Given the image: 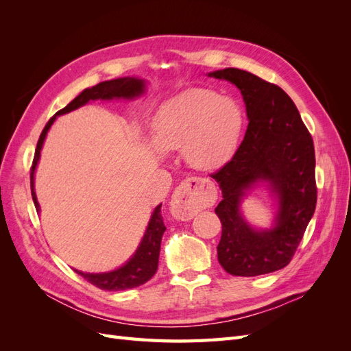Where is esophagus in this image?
Returning <instances> with one entry per match:
<instances>
[{"mask_svg": "<svg viewBox=\"0 0 351 351\" xmlns=\"http://www.w3.org/2000/svg\"><path fill=\"white\" fill-rule=\"evenodd\" d=\"M217 189L205 178L192 177L182 182L171 199V212L178 219H192L197 212L214 205Z\"/></svg>", "mask_w": 351, "mask_h": 351, "instance_id": "esophagus-1", "label": "esophagus"}]
</instances>
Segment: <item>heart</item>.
I'll return each instance as SVG.
<instances>
[{"mask_svg": "<svg viewBox=\"0 0 351 351\" xmlns=\"http://www.w3.org/2000/svg\"><path fill=\"white\" fill-rule=\"evenodd\" d=\"M243 129L244 114L239 102L210 89H189L156 111L151 125L154 154L161 156L183 149L192 167L215 169L236 154Z\"/></svg>", "mask_w": 351, "mask_h": 351, "instance_id": "obj_1", "label": "heart"}]
</instances>
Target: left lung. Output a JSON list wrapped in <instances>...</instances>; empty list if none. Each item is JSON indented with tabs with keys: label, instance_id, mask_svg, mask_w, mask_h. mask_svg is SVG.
<instances>
[{
	"label": "left lung",
	"instance_id": "left-lung-1",
	"mask_svg": "<svg viewBox=\"0 0 351 351\" xmlns=\"http://www.w3.org/2000/svg\"><path fill=\"white\" fill-rule=\"evenodd\" d=\"M240 90L249 125L231 161L210 177L222 200L218 262L237 277L278 271L290 263L316 206L315 147L294 102L277 84L224 69L208 73ZM259 186L269 190L276 212L269 228L252 226L241 204Z\"/></svg>",
	"mask_w": 351,
	"mask_h": 351
}]
</instances>
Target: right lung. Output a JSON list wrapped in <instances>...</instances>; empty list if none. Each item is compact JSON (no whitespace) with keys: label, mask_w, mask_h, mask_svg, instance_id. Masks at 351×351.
Here are the masks:
<instances>
[{"label":"right lung","mask_w":351,"mask_h":351,"mask_svg":"<svg viewBox=\"0 0 351 351\" xmlns=\"http://www.w3.org/2000/svg\"><path fill=\"white\" fill-rule=\"evenodd\" d=\"M146 92V80L142 77H119L98 83L97 86H92L82 90L76 98H74L67 107L60 110L45 125V129L42 130L40 137L36 145L34 165H32L30 171V190H32V199L38 212H40L39 202L35 193V171L40 158V151L44 142L47 139V134L51 129V125L54 124L57 117L64 115L67 112H71L77 110L83 105H86L89 101H114V99H136L141 98ZM161 206L159 204L151 215L149 222H147L145 234L139 243V246L134 250L132 256L127 259L121 267L115 268L108 272H83L76 271L84 280H88L90 284L97 285L101 290L107 291H123L130 290L134 287H139L149 281L158 268V259H159V250H161V239L165 231L164 219L161 215Z\"/></svg>","instance_id":"add662e5"}]
</instances>
